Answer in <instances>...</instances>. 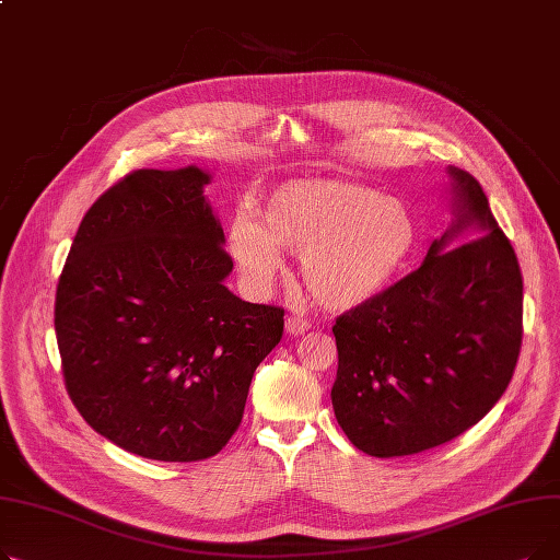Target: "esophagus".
Listing matches in <instances>:
<instances>
[{
    "label": "esophagus",
    "instance_id": "esophagus-1",
    "mask_svg": "<svg viewBox=\"0 0 560 560\" xmlns=\"http://www.w3.org/2000/svg\"><path fill=\"white\" fill-rule=\"evenodd\" d=\"M308 327H311L308 319L302 315H290L285 319V334H290V336H304L308 331Z\"/></svg>",
    "mask_w": 560,
    "mask_h": 560
}]
</instances>
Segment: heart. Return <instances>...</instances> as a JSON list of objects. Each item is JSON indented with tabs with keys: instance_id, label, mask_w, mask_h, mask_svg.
Listing matches in <instances>:
<instances>
[{
	"instance_id": "1",
	"label": "heart",
	"mask_w": 560,
	"mask_h": 560,
	"mask_svg": "<svg viewBox=\"0 0 560 560\" xmlns=\"http://www.w3.org/2000/svg\"><path fill=\"white\" fill-rule=\"evenodd\" d=\"M262 220L238 213L229 224L226 245L245 283L268 290L290 249L315 300L340 311L384 295L422 243L406 201L351 182H288L265 199Z\"/></svg>"
}]
</instances>
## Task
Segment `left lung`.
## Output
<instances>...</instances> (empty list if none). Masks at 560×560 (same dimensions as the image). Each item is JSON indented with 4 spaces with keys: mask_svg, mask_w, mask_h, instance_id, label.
<instances>
[{
    "mask_svg": "<svg viewBox=\"0 0 560 560\" xmlns=\"http://www.w3.org/2000/svg\"><path fill=\"white\" fill-rule=\"evenodd\" d=\"M452 224L424 262L334 325V413L361 452L445 445L509 388L522 345V275L472 174L450 165Z\"/></svg>",
    "mask_w": 560,
    "mask_h": 560,
    "instance_id": "obj_1",
    "label": "left lung"
}]
</instances>
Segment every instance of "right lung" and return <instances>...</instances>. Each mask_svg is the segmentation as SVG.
I'll return each instance as SVG.
<instances>
[{"label": "right lung", "instance_id": "add662e5", "mask_svg": "<svg viewBox=\"0 0 560 560\" xmlns=\"http://www.w3.org/2000/svg\"><path fill=\"white\" fill-rule=\"evenodd\" d=\"M197 167L136 170L83 215L56 288L70 399L113 445L152 460L215 456L241 427L283 308L224 285L233 260Z\"/></svg>", "mask_w": 560, "mask_h": 560}]
</instances>
